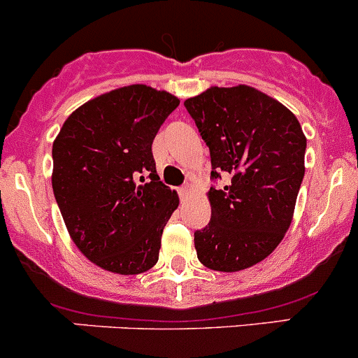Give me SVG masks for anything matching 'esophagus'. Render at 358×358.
<instances>
[{
  "label": "esophagus",
  "mask_w": 358,
  "mask_h": 358,
  "mask_svg": "<svg viewBox=\"0 0 358 358\" xmlns=\"http://www.w3.org/2000/svg\"><path fill=\"white\" fill-rule=\"evenodd\" d=\"M189 193H192V186H189V185L181 186V188H179V195H181V199H186Z\"/></svg>",
  "instance_id": "1"
}]
</instances>
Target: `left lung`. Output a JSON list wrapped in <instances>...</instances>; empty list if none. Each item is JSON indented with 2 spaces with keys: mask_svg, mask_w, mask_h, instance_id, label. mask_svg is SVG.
Returning <instances> with one entry per match:
<instances>
[{
  "mask_svg": "<svg viewBox=\"0 0 358 358\" xmlns=\"http://www.w3.org/2000/svg\"><path fill=\"white\" fill-rule=\"evenodd\" d=\"M210 151V221L195 232L206 267L237 272L267 258L294 220L304 177L306 135L283 103L251 86H213L185 101Z\"/></svg>",
  "mask_w": 358,
  "mask_h": 358,
  "instance_id": "obj_1",
  "label": "left lung"
}]
</instances>
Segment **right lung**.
Here are the masks:
<instances>
[{
  "instance_id": "obj_1",
  "label": "right lung",
  "mask_w": 358,
  "mask_h": 358,
  "mask_svg": "<svg viewBox=\"0 0 358 358\" xmlns=\"http://www.w3.org/2000/svg\"><path fill=\"white\" fill-rule=\"evenodd\" d=\"M179 98L131 84L80 105L52 144V189L71 241L98 267L156 265L177 192L159 181L152 141Z\"/></svg>"
}]
</instances>
